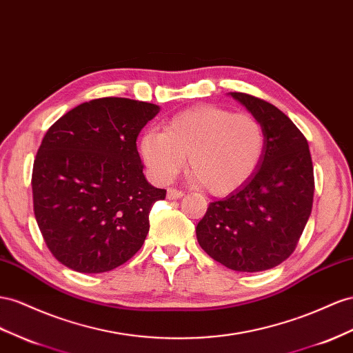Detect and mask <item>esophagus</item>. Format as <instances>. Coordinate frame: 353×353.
Segmentation results:
<instances>
[{
  "label": "esophagus",
  "mask_w": 353,
  "mask_h": 353,
  "mask_svg": "<svg viewBox=\"0 0 353 353\" xmlns=\"http://www.w3.org/2000/svg\"><path fill=\"white\" fill-rule=\"evenodd\" d=\"M166 196H168V199H170V200H175V199L183 197V196H184V193L181 192V190H178V188L169 187V188H168V192H166Z\"/></svg>",
  "instance_id": "esophagus-1"
}]
</instances>
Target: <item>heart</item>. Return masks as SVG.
I'll return each instance as SVG.
<instances>
[{
  "label": "heart",
  "instance_id": "heart-1",
  "mask_svg": "<svg viewBox=\"0 0 353 353\" xmlns=\"http://www.w3.org/2000/svg\"><path fill=\"white\" fill-rule=\"evenodd\" d=\"M265 135L261 121L250 112L199 105L178 112L163 132L148 130L139 153L157 183H170L184 169L214 196L241 188L259 168Z\"/></svg>",
  "mask_w": 353,
  "mask_h": 353
}]
</instances>
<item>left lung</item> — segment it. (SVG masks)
<instances>
[{
  "mask_svg": "<svg viewBox=\"0 0 353 353\" xmlns=\"http://www.w3.org/2000/svg\"><path fill=\"white\" fill-rule=\"evenodd\" d=\"M261 121L265 145L254 175L230 196L209 203L197 242L236 272L273 269L294 252L312 212L315 178L307 139L270 102L230 93Z\"/></svg>",
  "mask_w": 353,
  "mask_h": 353,
  "instance_id": "obj_1",
  "label": "left lung"
}]
</instances>
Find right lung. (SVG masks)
Returning a JSON list of instances; mask_svg holds the SVG:
<instances>
[{
	"mask_svg": "<svg viewBox=\"0 0 353 353\" xmlns=\"http://www.w3.org/2000/svg\"><path fill=\"white\" fill-rule=\"evenodd\" d=\"M154 103L99 98L72 108L47 130L32 169L34 214L58 261L102 273L130 260L166 190L145 179L137 150Z\"/></svg>",
	"mask_w": 353,
	"mask_h": 353,
	"instance_id": "obj_1",
	"label": "right lung"
}]
</instances>
